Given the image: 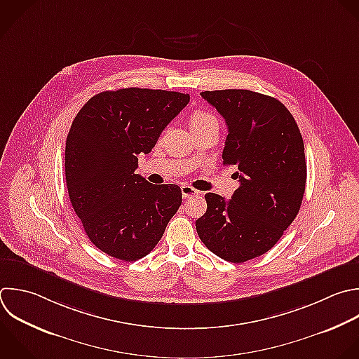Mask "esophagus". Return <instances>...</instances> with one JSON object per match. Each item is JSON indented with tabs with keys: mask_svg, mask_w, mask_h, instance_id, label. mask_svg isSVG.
<instances>
[{
	"mask_svg": "<svg viewBox=\"0 0 359 359\" xmlns=\"http://www.w3.org/2000/svg\"><path fill=\"white\" fill-rule=\"evenodd\" d=\"M181 192H182V198H184V199L192 198L194 195H198V194H199V192H198L195 188H192L191 185H182V187H181Z\"/></svg>",
	"mask_w": 359,
	"mask_h": 359,
	"instance_id": "1",
	"label": "esophagus"
}]
</instances>
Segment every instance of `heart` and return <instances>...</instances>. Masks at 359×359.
Instances as JSON below:
<instances>
[{"mask_svg": "<svg viewBox=\"0 0 359 359\" xmlns=\"http://www.w3.org/2000/svg\"><path fill=\"white\" fill-rule=\"evenodd\" d=\"M209 123H217V119L212 112H208V111H203V109L195 111L192 114L191 119H189L191 129L201 128V126H205V125H209Z\"/></svg>", "mask_w": 359, "mask_h": 359, "instance_id": "heart-1", "label": "heart"}]
</instances>
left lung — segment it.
<instances>
[{
	"label": "left lung",
	"instance_id": "8db88e82",
	"mask_svg": "<svg viewBox=\"0 0 359 359\" xmlns=\"http://www.w3.org/2000/svg\"><path fill=\"white\" fill-rule=\"evenodd\" d=\"M224 118L223 164L237 168L231 199L209 192L196 220L201 241L229 262L269 251L294 220L306 187L304 146L297 123L276 98L250 90L201 93Z\"/></svg>",
	"mask_w": 359,
	"mask_h": 359
}]
</instances>
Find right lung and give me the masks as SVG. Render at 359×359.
I'll list each match as a JSON object with an SVG mask.
<instances>
[{"label": "right lung", "instance_id": "1", "mask_svg": "<svg viewBox=\"0 0 359 359\" xmlns=\"http://www.w3.org/2000/svg\"><path fill=\"white\" fill-rule=\"evenodd\" d=\"M189 95L122 88L94 95L74 118L66 140V184L91 243L105 254L136 261L161 240L182 202L174 184L154 185L135 174Z\"/></svg>", "mask_w": 359, "mask_h": 359}]
</instances>
